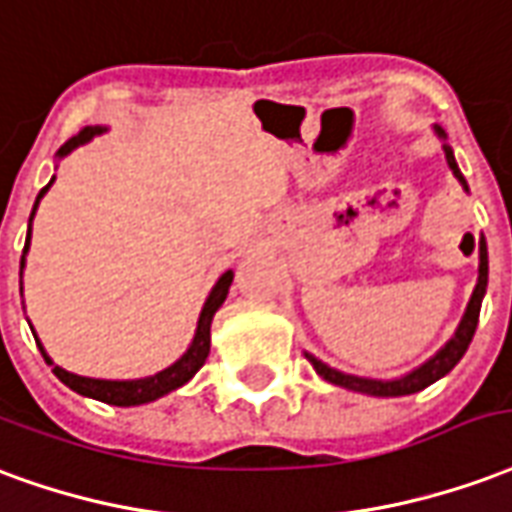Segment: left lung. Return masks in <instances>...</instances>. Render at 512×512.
Wrapping results in <instances>:
<instances>
[{"label": "left lung", "instance_id": "8db88e82", "mask_svg": "<svg viewBox=\"0 0 512 512\" xmlns=\"http://www.w3.org/2000/svg\"><path fill=\"white\" fill-rule=\"evenodd\" d=\"M434 133L442 141V149H445V160L450 171H453V177L461 182V188L469 193V185H466L464 174L458 169V163H455L453 147L447 144V133L439 125H434ZM477 286L472 297H469V305H466L464 316H461V322L455 327L453 338L434 354V357H428L423 365H417L414 371L404 376H395V379H371V376H354L346 374V371H338L333 365L322 363L316 354L305 352V357L311 360L313 371L322 376L324 382L335 384V387H343V390H352V393H363V395H376V398H398V395H412L425 390L428 384L439 382L442 376H447L453 371L458 360L464 357L466 349H469V343H472V335L477 330V319H480V305H483V297H486L488 289V248H486V237H480V248H477Z\"/></svg>", "mask_w": 512, "mask_h": 512}]
</instances>
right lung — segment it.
I'll list each match as a JSON object with an SVG mask.
<instances>
[{
	"mask_svg": "<svg viewBox=\"0 0 512 512\" xmlns=\"http://www.w3.org/2000/svg\"><path fill=\"white\" fill-rule=\"evenodd\" d=\"M106 130L108 128H103V125L84 128L81 133H78V136H73L70 141H67V144H62V147H59L57 160L67 158L73 149L84 147V144H89V141H92L95 136H103ZM54 179L57 177H51V182H48L46 188L37 193L35 207H32V215H29L24 253H21V278H24L26 253H29V240H32V220H35V212H37V207H40V199H43V196L48 193V188L54 185ZM231 281H234V272L231 270L223 272L218 281H215L212 292L207 294V300H204V308H201V313H199V322H196V333H193V341H190V346L185 349V354H182L179 360H174L169 368H163V371H158V374H152V376H141V379H92V376L70 374V371L59 368V365L54 363L51 357H48V352L43 349V343H40V338L35 335V330H32V335H35L37 349L43 352V357H46V363L51 365L54 376H57L62 384H67L73 393L87 395V398H95V401H103V404H111V406L149 404V401H158V398H163V395H169V393H174V390H179L182 384H188L190 379L196 376V371H199L201 365L207 363V354H210L212 316L218 313V308L223 305V300H226ZM21 297H24V281H21Z\"/></svg>",
	"mask_w": 512,
	"mask_h": 512,
	"instance_id": "obj_1",
	"label": "right lung"
}]
</instances>
